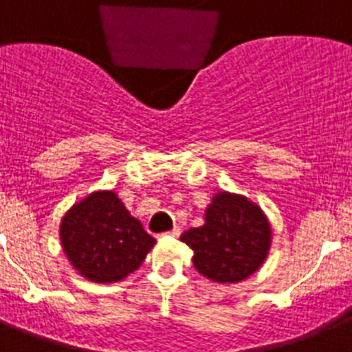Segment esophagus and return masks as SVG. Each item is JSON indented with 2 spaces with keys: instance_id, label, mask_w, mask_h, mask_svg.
<instances>
[{
  "instance_id": "esophagus-1",
  "label": "esophagus",
  "mask_w": 352,
  "mask_h": 352,
  "mask_svg": "<svg viewBox=\"0 0 352 352\" xmlns=\"http://www.w3.org/2000/svg\"><path fill=\"white\" fill-rule=\"evenodd\" d=\"M179 234H182V230H179L178 226H176V228H173V230H170V232H165L164 235H170V237H178Z\"/></svg>"
}]
</instances>
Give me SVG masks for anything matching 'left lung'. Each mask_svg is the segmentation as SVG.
I'll use <instances>...</instances> for the list:
<instances>
[{
  "instance_id": "obj_1",
  "label": "left lung",
  "mask_w": 352,
  "mask_h": 352,
  "mask_svg": "<svg viewBox=\"0 0 352 352\" xmlns=\"http://www.w3.org/2000/svg\"><path fill=\"white\" fill-rule=\"evenodd\" d=\"M194 252V268L214 283H239L257 272L270 250L266 216L246 197L219 192L205 214V225L183 232Z\"/></svg>"
}]
</instances>
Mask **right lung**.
<instances>
[{"mask_svg":"<svg viewBox=\"0 0 352 352\" xmlns=\"http://www.w3.org/2000/svg\"><path fill=\"white\" fill-rule=\"evenodd\" d=\"M60 243L69 263L93 283H117L135 272L155 246L111 190L84 197L63 217Z\"/></svg>","mask_w":352,"mask_h":352,"instance_id":"add662e5","label":"right lung"}]
</instances>
